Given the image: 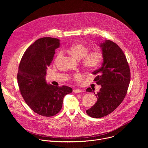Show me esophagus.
<instances>
[{"instance_id":"obj_1","label":"esophagus","mask_w":148,"mask_h":148,"mask_svg":"<svg viewBox=\"0 0 148 148\" xmlns=\"http://www.w3.org/2000/svg\"><path fill=\"white\" fill-rule=\"evenodd\" d=\"M83 91L82 90H80V89H75L73 90V92L74 93H76V94H78V93H80L81 92H82Z\"/></svg>"}]
</instances>
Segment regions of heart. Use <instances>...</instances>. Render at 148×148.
I'll return each mask as SVG.
<instances>
[{
	"label": "heart",
	"mask_w": 148,
	"mask_h": 148,
	"mask_svg": "<svg viewBox=\"0 0 148 148\" xmlns=\"http://www.w3.org/2000/svg\"><path fill=\"white\" fill-rule=\"evenodd\" d=\"M65 51L77 60L82 59V65L86 70L92 71L97 69L101 64L103 54L99 50H94L88 53V47L81 43H74L65 49ZM62 56L61 52L58 53L55 58L57 62Z\"/></svg>",
	"instance_id": "obj_1"
}]
</instances>
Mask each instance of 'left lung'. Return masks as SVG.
<instances>
[{
  "instance_id": "left-lung-1",
  "label": "left lung",
  "mask_w": 148,
  "mask_h": 148,
  "mask_svg": "<svg viewBox=\"0 0 148 148\" xmlns=\"http://www.w3.org/2000/svg\"><path fill=\"white\" fill-rule=\"evenodd\" d=\"M99 47L103 62L92 74L96 75L94 81L101 88L95 94L97 102L86 111L90 116L96 118L107 116L118 107L127 93L131 80L130 66L122 49L108 40L100 43ZM86 91L92 92L90 88Z\"/></svg>"
}]
</instances>
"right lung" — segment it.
I'll return each instance as SVG.
<instances>
[{
    "label": "right lung",
    "instance_id": "add662e5",
    "mask_svg": "<svg viewBox=\"0 0 148 148\" xmlns=\"http://www.w3.org/2000/svg\"><path fill=\"white\" fill-rule=\"evenodd\" d=\"M60 46V40L51 37L37 40L25 52L17 73L20 91L28 106L36 113L52 116L60 112L63 98L73 91L70 87H56L46 82L50 66Z\"/></svg>",
    "mask_w": 148,
    "mask_h": 148
}]
</instances>
